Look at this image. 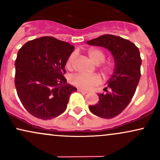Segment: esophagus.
Listing matches in <instances>:
<instances>
[{
    "mask_svg": "<svg viewBox=\"0 0 160 160\" xmlns=\"http://www.w3.org/2000/svg\"><path fill=\"white\" fill-rule=\"evenodd\" d=\"M78 92H80L83 93V94H86V93H88V92L86 90H83V89H78Z\"/></svg>",
    "mask_w": 160,
    "mask_h": 160,
    "instance_id": "34e87169",
    "label": "esophagus"
}]
</instances>
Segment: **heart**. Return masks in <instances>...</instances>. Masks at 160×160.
Returning a JSON list of instances; mask_svg holds the SVG:
<instances>
[{"instance_id":"obj_1","label":"heart","mask_w":160,"mask_h":160,"mask_svg":"<svg viewBox=\"0 0 160 160\" xmlns=\"http://www.w3.org/2000/svg\"><path fill=\"white\" fill-rule=\"evenodd\" d=\"M88 56L90 59L95 64H101L106 59V54L102 49L92 48L89 49ZM75 60H76V53L72 52L68 58L65 66L68 69H71L74 67ZM111 66L110 64L102 65V71L104 74H108L111 72ZM101 77L97 74L90 75L83 74H75L70 77L69 81L74 86L84 89H89L92 86L98 85L101 82Z\"/></svg>"}]
</instances>
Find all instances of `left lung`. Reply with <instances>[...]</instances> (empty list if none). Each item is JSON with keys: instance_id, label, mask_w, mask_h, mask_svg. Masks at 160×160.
Masks as SVG:
<instances>
[{"instance_id": "left-lung-1", "label": "left lung", "mask_w": 160, "mask_h": 160, "mask_svg": "<svg viewBox=\"0 0 160 160\" xmlns=\"http://www.w3.org/2000/svg\"><path fill=\"white\" fill-rule=\"evenodd\" d=\"M87 43L108 49L114 58V72L104 89L107 92L98 94V103L89 108L99 117L113 118L122 113L135 95L141 78L140 52L131 41L111 34H104Z\"/></svg>"}]
</instances>
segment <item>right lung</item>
I'll return each instance as SVG.
<instances>
[{
	"instance_id": "right-lung-1",
	"label": "right lung",
	"mask_w": 160,
	"mask_h": 160,
	"mask_svg": "<svg viewBox=\"0 0 160 160\" xmlns=\"http://www.w3.org/2000/svg\"><path fill=\"white\" fill-rule=\"evenodd\" d=\"M74 46L52 37L25 43L15 62V86L24 108L31 114L51 120L64 113L77 88L68 84L65 66Z\"/></svg>"
}]
</instances>
